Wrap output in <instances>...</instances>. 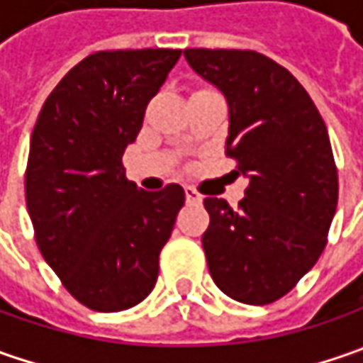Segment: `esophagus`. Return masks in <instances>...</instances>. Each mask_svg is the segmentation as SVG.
<instances>
[{"instance_id":"esophagus-1","label":"esophagus","mask_w":363,"mask_h":363,"mask_svg":"<svg viewBox=\"0 0 363 363\" xmlns=\"http://www.w3.org/2000/svg\"><path fill=\"white\" fill-rule=\"evenodd\" d=\"M186 202L188 203H200L202 202V194H198L194 188L186 186Z\"/></svg>"}]
</instances>
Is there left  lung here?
<instances>
[{
    "label": "left lung",
    "instance_id": "1",
    "mask_svg": "<svg viewBox=\"0 0 363 363\" xmlns=\"http://www.w3.org/2000/svg\"><path fill=\"white\" fill-rule=\"evenodd\" d=\"M228 103L226 155L248 179L238 210L206 198L202 246L222 293L246 305L286 295L325 248L337 208L328 127L281 64L252 50H184Z\"/></svg>",
    "mask_w": 363,
    "mask_h": 363
}]
</instances>
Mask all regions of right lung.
Here are the masks:
<instances>
[{"instance_id": "1", "label": "right lung", "mask_w": 363, "mask_h": 363, "mask_svg": "<svg viewBox=\"0 0 363 363\" xmlns=\"http://www.w3.org/2000/svg\"><path fill=\"white\" fill-rule=\"evenodd\" d=\"M182 50L96 52L50 92L35 121L26 203L35 242L70 295L94 311L135 307L153 291L160 252L186 194L145 191L123 153Z\"/></svg>"}]
</instances>
